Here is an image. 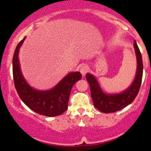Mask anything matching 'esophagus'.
<instances>
[{"instance_id": "esophagus-1", "label": "esophagus", "mask_w": 151, "mask_h": 151, "mask_svg": "<svg viewBox=\"0 0 151 151\" xmlns=\"http://www.w3.org/2000/svg\"><path fill=\"white\" fill-rule=\"evenodd\" d=\"M88 67L86 65H83V66H82L80 69V73H81L82 75H83V77H84L85 74H86V73L88 72Z\"/></svg>"}]
</instances>
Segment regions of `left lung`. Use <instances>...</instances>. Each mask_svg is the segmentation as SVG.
Listing matches in <instances>:
<instances>
[{"mask_svg":"<svg viewBox=\"0 0 151 151\" xmlns=\"http://www.w3.org/2000/svg\"><path fill=\"white\" fill-rule=\"evenodd\" d=\"M137 58V71L132 84L126 90L118 93H109L103 91L95 76L87 73L86 80L91 88V94L93 105L96 109L104 113H110L121 110L134 100L140 88L142 78L143 64L140 51L136 41L134 42Z\"/></svg>","mask_w":151,"mask_h":151,"instance_id":"left-lung-1","label":"left lung"}]
</instances>
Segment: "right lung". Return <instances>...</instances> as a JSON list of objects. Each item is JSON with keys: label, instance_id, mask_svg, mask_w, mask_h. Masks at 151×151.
<instances>
[{"label": "right lung", "instance_id": "right-lung-1", "mask_svg": "<svg viewBox=\"0 0 151 151\" xmlns=\"http://www.w3.org/2000/svg\"><path fill=\"white\" fill-rule=\"evenodd\" d=\"M25 37L19 42L14 53L12 66L14 86L19 98L35 112L48 117L63 114L68 109V101L73 85L82 78L79 71L67 74L57 85L47 91L33 88L28 84L21 71L19 60V49Z\"/></svg>", "mask_w": 151, "mask_h": 151}]
</instances>
